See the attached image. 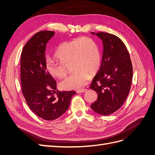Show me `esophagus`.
Instances as JSON below:
<instances>
[{
    "label": "esophagus",
    "mask_w": 155,
    "mask_h": 155,
    "mask_svg": "<svg viewBox=\"0 0 155 155\" xmlns=\"http://www.w3.org/2000/svg\"><path fill=\"white\" fill-rule=\"evenodd\" d=\"M87 91V89L84 88V89H80V90H78L76 91L77 93H83V92H85Z\"/></svg>",
    "instance_id": "34e87169"
}]
</instances>
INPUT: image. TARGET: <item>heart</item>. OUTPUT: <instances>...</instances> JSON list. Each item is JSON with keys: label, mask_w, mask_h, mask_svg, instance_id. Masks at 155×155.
I'll list each match as a JSON object with an SVG mask.
<instances>
[{"label": "heart", "mask_w": 155, "mask_h": 155, "mask_svg": "<svg viewBox=\"0 0 155 155\" xmlns=\"http://www.w3.org/2000/svg\"><path fill=\"white\" fill-rule=\"evenodd\" d=\"M59 61L48 59L45 63L46 71L51 77L62 78L71 67L73 73L60 83L63 90L79 89L85 86L89 74L97 72L101 64V54L95 41L88 37L64 42L55 52Z\"/></svg>", "instance_id": "1"}]
</instances>
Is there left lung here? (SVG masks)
Segmentation results:
<instances>
[{"label": "left lung", "mask_w": 155, "mask_h": 155, "mask_svg": "<svg viewBox=\"0 0 155 155\" xmlns=\"http://www.w3.org/2000/svg\"><path fill=\"white\" fill-rule=\"evenodd\" d=\"M104 53L99 71L94 78L91 89L97 94L91 109L97 114L107 116L118 110L127 97L133 79V66L125 44L119 37L99 32Z\"/></svg>", "instance_id": "1"}]
</instances>
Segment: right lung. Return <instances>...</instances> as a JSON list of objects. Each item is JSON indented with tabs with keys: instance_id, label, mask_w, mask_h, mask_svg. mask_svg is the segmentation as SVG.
Returning <instances> with one entry per match:
<instances>
[{
	"instance_id": "obj_1",
	"label": "right lung",
	"mask_w": 155,
	"mask_h": 155,
	"mask_svg": "<svg viewBox=\"0 0 155 155\" xmlns=\"http://www.w3.org/2000/svg\"><path fill=\"white\" fill-rule=\"evenodd\" d=\"M54 31L37 32L27 42L22 49L21 59L22 92L30 109L39 118L54 120L61 116L70 106L76 92L57 91L56 81L45 68L46 43Z\"/></svg>"
}]
</instances>
